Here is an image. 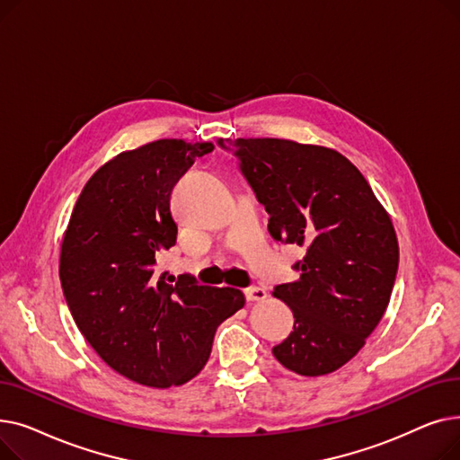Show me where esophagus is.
<instances>
[{"label":"esophagus","instance_id":"1","mask_svg":"<svg viewBox=\"0 0 460 460\" xmlns=\"http://www.w3.org/2000/svg\"><path fill=\"white\" fill-rule=\"evenodd\" d=\"M244 295H246L248 302H262L264 298H267V291H264L262 287H248Z\"/></svg>","mask_w":460,"mask_h":460}]
</instances>
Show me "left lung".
I'll list each match as a JSON object with an SVG mask.
<instances>
[{
	"instance_id": "obj_1",
	"label": "left lung",
	"mask_w": 460,
	"mask_h": 460,
	"mask_svg": "<svg viewBox=\"0 0 460 460\" xmlns=\"http://www.w3.org/2000/svg\"><path fill=\"white\" fill-rule=\"evenodd\" d=\"M270 214L269 231L304 248L300 278L274 288L291 307V335L272 349L302 376L333 373L352 359L390 304L399 244L388 212L343 155L278 137L217 141Z\"/></svg>"
}]
</instances>
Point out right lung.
<instances>
[{
	"label": "right lung",
	"mask_w": 460,
	"mask_h": 460,
	"mask_svg": "<svg viewBox=\"0 0 460 460\" xmlns=\"http://www.w3.org/2000/svg\"><path fill=\"white\" fill-rule=\"evenodd\" d=\"M212 151L208 141L158 139L120 153L84 186L61 243L72 319L113 371L149 388L196 376L216 328L246 304L238 288L156 270V259L177 243L172 190Z\"/></svg>",
	"instance_id": "add662e5"
}]
</instances>
